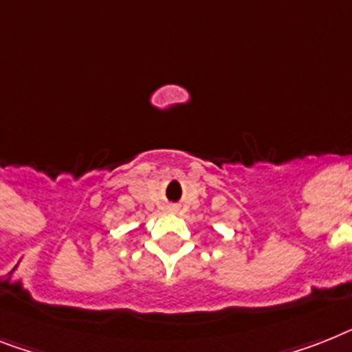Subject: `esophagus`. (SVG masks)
I'll list each match as a JSON object with an SVG mask.
<instances>
[{
    "instance_id": "esophagus-1",
    "label": "esophagus",
    "mask_w": 352,
    "mask_h": 352,
    "mask_svg": "<svg viewBox=\"0 0 352 352\" xmlns=\"http://www.w3.org/2000/svg\"><path fill=\"white\" fill-rule=\"evenodd\" d=\"M167 210L173 212V214H176V212H178V207H174V205H169V207H167Z\"/></svg>"
}]
</instances>
